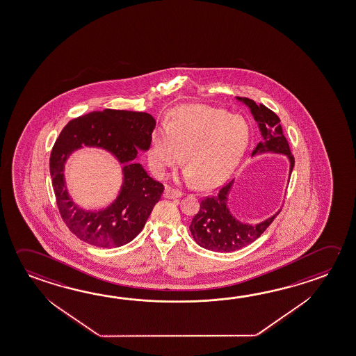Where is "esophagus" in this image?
<instances>
[{
    "label": "esophagus",
    "instance_id": "1",
    "mask_svg": "<svg viewBox=\"0 0 356 356\" xmlns=\"http://www.w3.org/2000/svg\"><path fill=\"white\" fill-rule=\"evenodd\" d=\"M163 196H165L166 199H176V197H181V196H182V193L179 191V190L172 188V187L166 186L165 187V193H163Z\"/></svg>",
    "mask_w": 356,
    "mask_h": 356
}]
</instances>
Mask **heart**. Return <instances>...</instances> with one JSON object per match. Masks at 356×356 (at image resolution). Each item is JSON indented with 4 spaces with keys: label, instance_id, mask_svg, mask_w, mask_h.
<instances>
[{
    "label": "heart",
    "instance_id": "heart-1",
    "mask_svg": "<svg viewBox=\"0 0 356 356\" xmlns=\"http://www.w3.org/2000/svg\"><path fill=\"white\" fill-rule=\"evenodd\" d=\"M249 140L243 116L209 105H182L170 111L165 129L152 132L149 163L155 175L163 176L184 152L187 180L212 186L236 165Z\"/></svg>",
    "mask_w": 356,
    "mask_h": 356
}]
</instances>
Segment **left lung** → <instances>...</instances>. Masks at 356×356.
<instances>
[{"mask_svg": "<svg viewBox=\"0 0 356 356\" xmlns=\"http://www.w3.org/2000/svg\"><path fill=\"white\" fill-rule=\"evenodd\" d=\"M237 100L249 107L261 132L262 140L252 151V156L265 152L286 155L290 161L289 175H291L295 159L291 155L286 138L282 134L277 115L261 104L256 105L255 101L248 97H237ZM232 184L234 180L220 187L216 193L201 200L199 212L193 216L190 231L193 240L204 249L216 252H231L243 249L261 236L262 232L268 229L280 212L279 210L271 218L257 224H248L237 220L227 206Z\"/></svg>", "mask_w": 356, "mask_h": 356, "instance_id": "1", "label": "left lung"}]
</instances>
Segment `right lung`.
<instances>
[{
  "label": "right lung",
  "instance_id": "right-lung-1",
  "mask_svg": "<svg viewBox=\"0 0 356 356\" xmlns=\"http://www.w3.org/2000/svg\"><path fill=\"white\" fill-rule=\"evenodd\" d=\"M155 126L150 113L106 108L71 120L63 127L51 151V179L63 222L82 241L99 248H119L144 229L163 195V185L151 179L135 159L138 150L150 149ZM82 144L108 150L124 165L120 196L99 212H86L76 206L64 182V163Z\"/></svg>",
  "mask_w": 356,
  "mask_h": 356
}]
</instances>
